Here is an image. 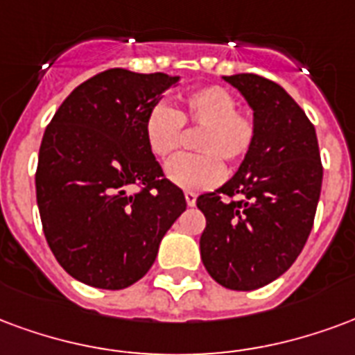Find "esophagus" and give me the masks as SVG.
I'll list each match as a JSON object with an SVG mask.
<instances>
[{"label": "esophagus", "mask_w": 355, "mask_h": 355, "mask_svg": "<svg viewBox=\"0 0 355 355\" xmlns=\"http://www.w3.org/2000/svg\"><path fill=\"white\" fill-rule=\"evenodd\" d=\"M185 200H187V206H195L196 193H193V191H187V193H185Z\"/></svg>", "instance_id": "obj_1"}]
</instances>
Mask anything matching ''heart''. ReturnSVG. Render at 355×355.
Returning <instances> with one entry per match:
<instances>
[{
    "label": "heart",
    "instance_id": "obj_1",
    "mask_svg": "<svg viewBox=\"0 0 355 355\" xmlns=\"http://www.w3.org/2000/svg\"><path fill=\"white\" fill-rule=\"evenodd\" d=\"M183 126L200 128L195 136L198 153L180 155L166 164L168 180L178 187L198 191L223 178L221 160L240 162L252 151L257 123L252 111L238 107L236 96L219 85H208L183 96L178 110L157 103L147 111L144 136L157 159L172 157L180 147Z\"/></svg>",
    "mask_w": 355,
    "mask_h": 355
}]
</instances>
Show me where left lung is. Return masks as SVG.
I'll return each mask as SVG.
<instances>
[{"label": "left lung", "mask_w": 355, "mask_h": 355, "mask_svg": "<svg viewBox=\"0 0 355 355\" xmlns=\"http://www.w3.org/2000/svg\"><path fill=\"white\" fill-rule=\"evenodd\" d=\"M223 79L252 105L257 138L223 187L196 198L206 217L200 255L217 284L252 291L282 276L302 252L323 166L314 124L280 85L255 73Z\"/></svg>", "instance_id": "1"}]
</instances>
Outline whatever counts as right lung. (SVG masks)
I'll return each mask as SVG.
<instances>
[{"instance_id":"1","label":"right lung","mask_w":355,"mask_h":355,"mask_svg":"<svg viewBox=\"0 0 355 355\" xmlns=\"http://www.w3.org/2000/svg\"><path fill=\"white\" fill-rule=\"evenodd\" d=\"M178 83L113 68L81 83L43 134L35 193L46 244L75 280L124 289L144 278L185 211L144 136L147 111ZM138 187L136 193L128 189Z\"/></svg>"}]
</instances>
